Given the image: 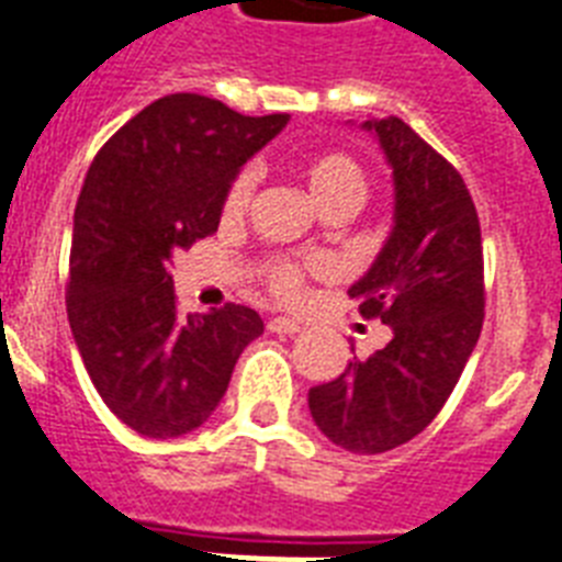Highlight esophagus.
<instances>
[{
    "label": "esophagus",
    "mask_w": 562,
    "mask_h": 562,
    "mask_svg": "<svg viewBox=\"0 0 562 562\" xmlns=\"http://www.w3.org/2000/svg\"><path fill=\"white\" fill-rule=\"evenodd\" d=\"M267 327L272 330V334H286V336L302 334V325H299V322H293V318H284V316L269 318Z\"/></svg>",
    "instance_id": "1"
}]
</instances>
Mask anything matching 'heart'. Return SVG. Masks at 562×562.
Masks as SVG:
<instances>
[{
  "mask_svg": "<svg viewBox=\"0 0 562 562\" xmlns=\"http://www.w3.org/2000/svg\"><path fill=\"white\" fill-rule=\"evenodd\" d=\"M299 173L307 182L310 194H313L322 211H353L366 200V170L359 168V161L351 159L348 154H339V150L310 154L299 165ZM252 191L255 173L252 170H240L226 191V203H223L226 217L244 214L249 200H252ZM313 269L322 267L318 263H302V260L293 258H269L260 267V281L267 286V293L276 295L278 302L295 304L304 299V281H307V272H313Z\"/></svg>",
  "mask_w": 562,
  "mask_h": 562,
  "instance_id": "1",
  "label": "heart"
}]
</instances>
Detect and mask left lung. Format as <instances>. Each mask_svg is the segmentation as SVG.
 Masks as SVG:
<instances>
[{
	"instance_id": "obj_1",
	"label": "left lung",
	"mask_w": 562,
	"mask_h": 562,
	"mask_svg": "<svg viewBox=\"0 0 562 562\" xmlns=\"http://www.w3.org/2000/svg\"><path fill=\"white\" fill-rule=\"evenodd\" d=\"M376 133L394 173V228L366 278L348 290L362 318L394 330L374 357L313 385L310 415L348 452L376 456L432 424L459 383L484 322L482 226L464 179L401 119Z\"/></svg>"
}]
</instances>
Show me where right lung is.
I'll return each mask as SVG.
<instances>
[{
  "mask_svg": "<svg viewBox=\"0 0 562 562\" xmlns=\"http://www.w3.org/2000/svg\"><path fill=\"white\" fill-rule=\"evenodd\" d=\"M290 121L177 92L130 119L92 159L71 232L66 313L89 380L119 420L177 438L223 401L237 357L263 334L252 307L182 318L170 255L214 235L244 161Z\"/></svg>",
  "mask_w": 562,
  "mask_h": 562,
  "instance_id": "add662e5",
  "label": "right lung"
}]
</instances>
